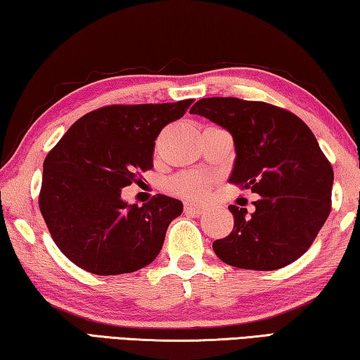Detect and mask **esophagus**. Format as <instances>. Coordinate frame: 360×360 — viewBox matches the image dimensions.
<instances>
[{
  "mask_svg": "<svg viewBox=\"0 0 360 360\" xmlns=\"http://www.w3.org/2000/svg\"><path fill=\"white\" fill-rule=\"evenodd\" d=\"M203 210L205 206L202 203H192V202L186 203V211L191 212V214H202Z\"/></svg>",
  "mask_w": 360,
  "mask_h": 360,
  "instance_id": "obj_1",
  "label": "esophagus"
}]
</instances>
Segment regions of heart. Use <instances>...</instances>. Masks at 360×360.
<instances>
[{"label": "heart", "mask_w": 360, "mask_h": 360, "mask_svg": "<svg viewBox=\"0 0 360 360\" xmlns=\"http://www.w3.org/2000/svg\"><path fill=\"white\" fill-rule=\"evenodd\" d=\"M173 191H176L186 197H203L208 192V181L205 176L197 173H186L181 174L172 182Z\"/></svg>", "instance_id": "b5f03b06"}]
</instances>
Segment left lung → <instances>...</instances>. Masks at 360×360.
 I'll return each instance as SVG.
<instances>
[{
  "mask_svg": "<svg viewBox=\"0 0 360 360\" xmlns=\"http://www.w3.org/2000/svg\"><path fill=\"white\" fill-rule=\"evenodd\" d=\"M233 138L229 181L259 195L254 211L230 205L233 230L212 243L225 264L278 270L308 251L330 212L333 169L318 139L285 109L240 98H202L191 109Z\"/></svg>",
  "mask_w": 360,
  "mask_h": 360,
  "instance_id": "8db88e82",
  "label": "left lung"
}]
</instances>
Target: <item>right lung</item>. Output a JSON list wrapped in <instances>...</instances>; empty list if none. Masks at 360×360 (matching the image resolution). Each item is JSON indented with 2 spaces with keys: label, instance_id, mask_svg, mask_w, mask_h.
<instances>
[{
  "label": "right lung",
  "instance_id": "obj_1",
  "mask_svg": "<svg viewBox=\"0 0 360 360\" xmlns=\"http://www.w3.org/2000/svg\"><path fill=\"white\" fill-rule=\"evenodd\" d=\"M191 105L182 100L100 108L75 122L49 152L39 210L72 264L111 276L136 271L157 257L182 203L157 193L143 206L129 205L120 192L154 167L158 133Z\"/></svg>",
  "mask_w": 360,
  "mask_h": 360
}]
</instances>
